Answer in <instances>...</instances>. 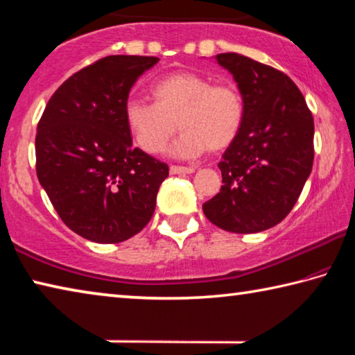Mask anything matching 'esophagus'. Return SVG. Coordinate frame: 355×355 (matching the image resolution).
Returning a JSON list of instances; mask_svg holds the SVG:
<instances>
[{"label": "esophagus", "mask_w": 355, "mask_h": 355, "mask_svg": "<svg viewBox=\"0 0 355 355\" xmlns=\"http://www.w3.org/2000/svg\"><path fill=\"white\" fill-rule=\"evenodd\" d=\"M196 169L194 167H186V166H171L172 175H180V173H192Z\"/></svg>", "instance_id": "obj_1"}]
</instances>
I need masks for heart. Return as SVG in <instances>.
Segmentation results:
<instances>
[{"mask_svg":"<svg viewBox=\"0 0 355 355\" xmlns=\"http://www.w3.org/2000/svg\"><path fill=\"white\" fill-rule=\"evenodd\" d=\"M155 103L131 98L125 103V123L137 147L150 155L163 153L177 123L182 135L172 155L197 158L209 148H227L243 128L245 105L232 83H213L194 71H177L152 86Z\"/></svg>","mask_w":355,"mask_h":355,"instance_id":"obj_1","label":"heart"}]
</instances>
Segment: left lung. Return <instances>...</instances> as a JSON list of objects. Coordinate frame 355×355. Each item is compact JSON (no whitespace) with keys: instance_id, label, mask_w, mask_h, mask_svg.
Segmentation results:
<instances>
[{"instance_id":"left-lung-1","label":"left lung","mask_w":355,"mask_h":355,"mask_svg":"<svg viewBox=\"0 0 355 355\" xmlns=\"http://www.w3.org/2000/svg\"><path fill=\"white\" fill-rule=\"evenodd\" d=\"M219 65L238 83L243 128L222 155L220 191L203 203L209 222L233 233H258L284 220L313 167V116L284 71L238 53Z\"/></svg>"}]
</instances>
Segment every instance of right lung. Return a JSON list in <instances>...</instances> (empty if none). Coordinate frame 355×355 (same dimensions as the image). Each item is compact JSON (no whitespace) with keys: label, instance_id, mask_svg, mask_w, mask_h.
Segmentation results:
<instances>
[{"label":"right lung","instance_id":"add662e5","mask_svg":"<svg viewBox=\"0 0 355 355\" xmlns=\"http://www.w3.org/2000/svg\"><path fill=\"white\" fill-rule=\"evenodd\" d=\"M159 59H98L51 95L35 135V171L59 218L100 244L135 236L152 219L169 166L133 147L125 103Z\"/></svg>","mask_w":355,"mask_h":355}]
</instances>
